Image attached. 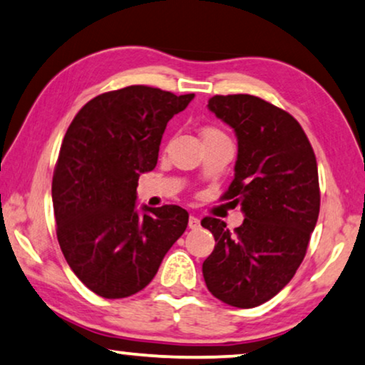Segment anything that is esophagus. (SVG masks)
I'll return each instance as SVG.
<instances>
[{
	"mask_svg": "<svg viewBox=\"0 0 365 365\" xmlns=\"http://www.w3.org/2000/svg\"><path fill=\"white\" fill-rule=\"evenodd\" d=\"M188 227H190V228H198V227H200V220H198L197 217L190 215V218H188Z\"/></svg>",
	"mask_w": 365,
	"mask_h": 365,
	"instance_id": "esophagus-1",
	"label": "esophagus"
}]
</instances>
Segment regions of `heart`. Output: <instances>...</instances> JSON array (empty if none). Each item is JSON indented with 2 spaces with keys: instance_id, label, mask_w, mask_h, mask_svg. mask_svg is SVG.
I'll return each mask as SVG.
<instances>
[{
  "instance_id": "obj_1",
  "label": "heart",
  "mask_w": 365,
  "mask_h": 365,
  "mask_svg": "<svg viewBox=\"0 0 365 365\" xmlns=\"http://www.w3.org/2000/svg\"><path fill=\"white\" fill-rule=\"evenodd\" d=\"M202 135H203V138H207V137H215V135H223V133L217 128H205L202 132Z\"/></svg>"
}]
</instances>
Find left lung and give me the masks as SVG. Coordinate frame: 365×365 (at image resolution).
Here are the masks:
<instances>
[{
    "mask_svg": "<svg viewBox=\"0 0 365 365\" xmlns=\"http://www.w3.org/2000/svg\"><path fill=\"white\" fill-rule=\"evenodd\" d=\"M208 110L239 140L235 177L222 198L245 218L233 232L220 218H203L215 237L203 279L213 297L252 309L279 294L302 264L320 210L317 160L299 121L259 96L215 95Z\"/></svg>",
    "mask_w": 365,
    "mask_h": 365,
    "instance_id": "8db88e82",
    "label": "left lung"
}]
</instances>
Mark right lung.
<instances>
[{
    "instance_id": "add662e5",
    "label": "right lung",
    "mask_w": 365,
    "mask_h": 365,
    "mask_svg": "<svg viewBox=\"0 0 365 365\" xmlns=\"http://www.w3.org/2000/svg\"><path fill=\"white\" fill-rule=\"evenodd\" d=\"M193 96L126 86L95 96L68 126L51 183L56 237L75 275L100 297L147 287L185 232L182 207H143L140 215L135 202L140 173L157 165L167 123Z\"/></svg>"
}]
</instances>
